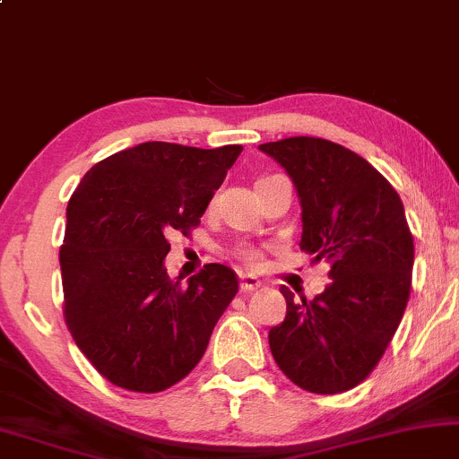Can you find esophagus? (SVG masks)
Instances as JSON below:
<instances>
[{
    "label": "esophagus",
    "instance_id": "1",
    "mask_svg": "<svg viewBox=\"0 0 459 459\" xmlns=\"http://www.w3.org/2000/svg\"><path fill=\"white\" fill-rule=\"evenodd\" d=\"M263 286V282L261 280H256L254 278V275H244V278H241V282H239V290L241 292H254V290H258Z\"/></svg>",
    "mask_w": 459,
    "mask_h": 459
}]
</instances>
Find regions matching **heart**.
Listing matches in <instances>:
<instances>
[{
  "label": "heart",
  "mask_w": 459,
  "mask_h": 459,
  "mask_svg": "<svg viewBox=\"0 0 459 459\" xmlns=\"http://www.w3.org/2000/svg\"><path fill=\"white\" fill-rule=\"evenodd\" d=\"M241 258H244L247 264H256L258 258H261V254L256 250H241Z\"/></svg>",
  "instance_id": "obj_1"
}]
</instances>
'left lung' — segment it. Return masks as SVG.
<instances>
[{
  "label": "left lung",
  "mask_w": 459,
  "mask_h": 459,
  "mask_svg": "<svg viewBox=\"0 0 459 459\" xmlns=\"http://www.w3.org/2000/svg\"><path fill=\"white\" fill-rule=\"evenodd\" d=\"M301 205V250L331 264L307 301L282 286L286 318L269 331L278 368L310 394L357 387L387 351L411 295L415 244L394 186L351 149L314 136L258 145Z\"/></svg>",
  "instance_id": "1"
}]
</instances>
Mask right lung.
Segmentation results:
<instances>
[{
	"label": "right lung",
	"instance_id": "obj_1",
	"mask_svg": "<svg viewBox=\"0 0 459 459\" xmlns=\"http://www.w3.org/2000/svg\"><path fill=\"white\" fill-rule=\"evenodd\" d=\"M241 149L141 143L91 167L72 195L59 250L65 325L117 387L158 394L186 378L239 290L224 264L184 286L164 258L167 235L201 222Z\"/></svg>",
	"mask_w": 459,
	"mask_h": 459
}]
</instances>
